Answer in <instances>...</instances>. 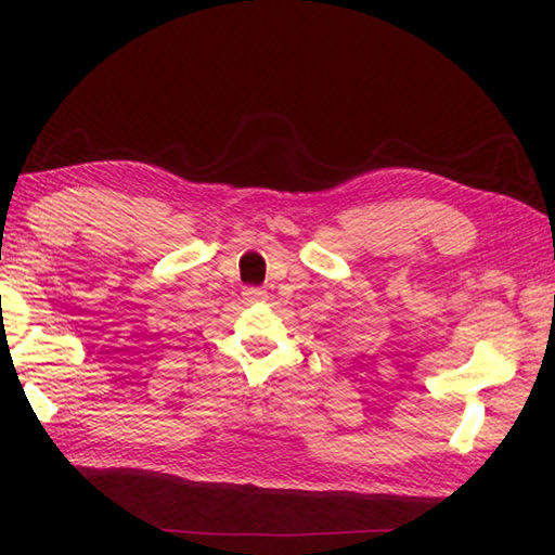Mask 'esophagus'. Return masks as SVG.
Returning a JSON list of instances; mask_svg holds the SVG:
<instances>
[{"label":"esophagus","mask_w":555,"mask_h":555,"mask_svg":"<svg viewBox=\"0 0 555 555\" xmlns=\"http://www.w3.org/2000/svg\"><path fill=\"white\" fill-rule=\"evenodd\" d=\"M243 296H245V300H247V302H259V300H267V298H269V296H267V291L257 288V286L245 288V291H243Z\"/></svg>","instance_id":"34e87169"}]
</instances>
